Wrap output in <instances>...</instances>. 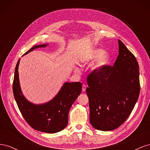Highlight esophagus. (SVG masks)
<instances>
[{"instance_id":"obj_1","label":"esophagus","mask_w":150,"mask_h":150,"mask_svg":"<svg viewBox=\"0 0 150 150\" xmlns=\"http://www.w3.org/2000/svg\"><path fill=\"white\" fill-rule=\"evenodd\" d=\"M86 85L85 84H83V86H82V90H83V92H84L85 91H86Z\"/></svg>"}]
</instances>
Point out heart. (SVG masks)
<instances>
[{
  "label": "heart",
  "instance_id": "b5f03b06",
  "mask_svg": "<svg viewBox=\"0 0 150 150\" xmlns=\"http://www.w3.org/2000/svg\"><path fill=\"white\" fill-rule=\"evenodd\" d=\"M105 54L106 51L103 49H95L91 51L88 55L84 57V60L87 62L95 61L96 60H99L96 63V64L94 65V69H101V68L108 65L110 64V62L111 60V56L109 55L104 56Z\"/></svg>",
  "mask_w": 150,
  "mask_h": 150
}]
</instances>
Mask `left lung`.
Returning <instances> with one entry per match:
<instances>
[{
    "mask_svg": "<svg viewBox=\"0 0 150 150\" xmlns=\"http://www.w3.org/2000/svg\"><path fill=\"white\" fill-rule=\"evenodd\" d=\"M119 55L112 66L95 69L87 78L89 120L96 129L120 127L133 110L140 92L138 62L120 40Z\"/></svg>",
    "mask_w": 150,
    "mask_h": 150,
    "instance_id": "obj_1",
    "label": "left lung"
}]
</instances>
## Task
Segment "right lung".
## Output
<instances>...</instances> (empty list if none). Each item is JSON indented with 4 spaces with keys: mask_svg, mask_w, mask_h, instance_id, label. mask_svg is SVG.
<instances>
[{
    "mask_svg": "<svg viewBox=\"0 0 150 150\" xmlns=\"http://www.w3.org/2000/svg\"><path fill=\"white\" fill-rule=\"evenodd\" d=\"M47 46V44L35 46L24 55L35 49ZM19 62L20 59L16 66L12 89L22 116L32 128L42 132L55 133L64 129L67 125L70 108L82 91V83L66 82L51 101L42 104H34L27 100L22 93L18 72Z\"/></svg>",
    "mask_w": 150,
    "mask_h": 150,
    "instance_id": "right-lung-1",
    "label": "right lung"
}]
</instances>
